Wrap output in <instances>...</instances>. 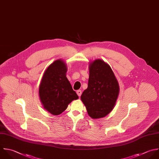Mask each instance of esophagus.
I'll use <instances>...</instances> for the list:
<instances>
[{
  "mask_svg": "<svg viewBox=\"0 0 159 159\" xmlns=\"http://www.w3.org/2000/svg\"><path fill=\"white\" fill-rule=\"evenodd\" d=\"M76 93H77V94H78V96H81L82 92H81V90H78V91H76Z\"/></svg>",
  "mask_w": 159,
  "mask_h": 159,
  "instance_id": "34e87169",
  "label": "esophagus"
}]
</instances>
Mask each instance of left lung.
<instances>
[{
    "instance_id": "8db88e82",
    "label": "left lung",
    "mask_w": 159,
    "mask_h": 159,
    "mask_svg": "<svg viewBox=\"0 0 159 159\" xmlns=\"http://www.w3.org/2000/svg\"><path fill=\"white\" fill-rule=\"evenodd\" d=\"M89 70L88 88L81 99L91 118H102L115 106L119 93V84L110 66L102 60L92 61Z\"/></svg>"
}]
</instances>
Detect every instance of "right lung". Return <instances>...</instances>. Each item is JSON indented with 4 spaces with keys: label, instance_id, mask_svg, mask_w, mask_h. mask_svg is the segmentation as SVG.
Wrapping results in <instances>:
<instances>
[{
    "label": "right lung",
    "instance_id": "right-lung-1",
    "mask_svg": "<svg viewBox=\"0 0 159 159\" xmlns=\"http://www.w3.org/2000/svg\"><path fill=\"white\" fill-rule=\"evenodd\" d=\"M67 66L61 59L45 70L39 86V96L45 109L53 115L61 114L68 104L78 99L66 77Z\"/></svg>",
    "mask_w": 159,
    "mask_h": 159
}]
</instances>
